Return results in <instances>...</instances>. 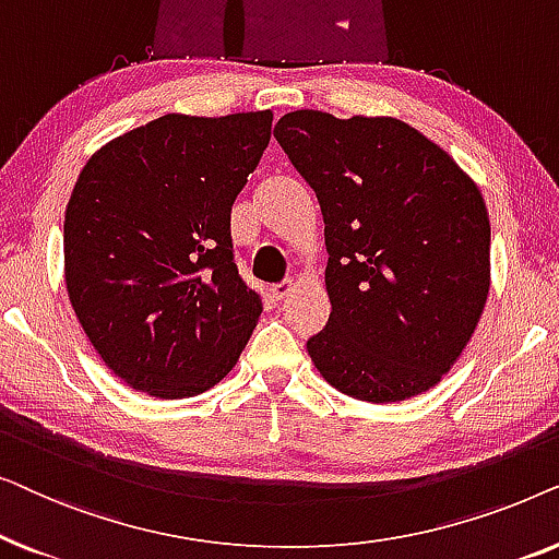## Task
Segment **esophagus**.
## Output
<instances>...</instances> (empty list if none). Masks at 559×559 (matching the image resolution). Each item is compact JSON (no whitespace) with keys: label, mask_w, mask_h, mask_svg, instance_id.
<instances>
[{"label":"esophagus","mask_w":559,"mask_h":559,"mask_svg":"<svg viewBox=\"0 0 559 559\" xmlns=\"http://www.w3.org/2000/svg\"><path fill=\"white\" fill-rule=\"evenodd\" d=\"M293 287H295L293 280L277 282V285H272V297H274V300H282V297H287L289 293H293Z\"/></svg>","instance_id":"obj_1"}]
</instances>
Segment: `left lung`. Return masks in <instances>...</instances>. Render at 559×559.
I'll use <instances>...</instances> for the list:
<instances>
[{
  "instance_id": "left-lung-1",
  "label": "left lung",
  "mask_w": 559,
  "mask_h": 559,
  "mask_svg": "<svg viewBox=\"0 0 559 559\" xmlns=\"http://www.w3.org/2000/svg\"><path fill=\"white\" fill-rule=\"evenodd\" d=\"M274 136L325 221L331 318L308 338L316 369L371 404L432 389L471 341L491 285L478 186L392 117L302 109Z\"/></svg>"
}]
</instances>
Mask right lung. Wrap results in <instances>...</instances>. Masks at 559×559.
<instances>
[{
	"mask_svg": "<svg viewBox=\"0 0 559 559\" xmlns=\"http://www.w3.org/2000/svg\"><path fill=\"white\" fill-rule=\"evenodd\" d=\"M272 111L165 114L104 144L66 209V285L96 354L136 392L186 400L239 361L262 297L234 259L231 205Z\"/></svg>",
	"mask_w": 559,
	"mask_h": 559,
	"instance_id": "add662e5",
	"label": "right lung"
}]
</instances>
